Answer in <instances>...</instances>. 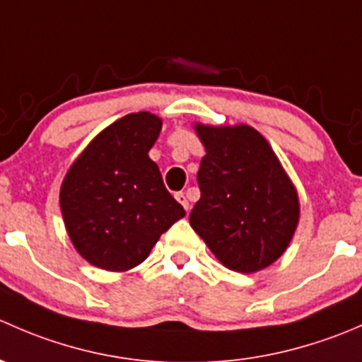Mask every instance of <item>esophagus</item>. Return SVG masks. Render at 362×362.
<instances>
[{"label": "esophagus", "instance_id": "obj_1", "mask_svg": "<svg viewBox=\"0 0 362 362\" xmlns=\"http://www.w3.org/2000/svg\"><path fill=\"white\" fill-rule=\"evenodd\" d=\"M175 198H177V202L185 208V211H189V199H187V196H185V192H177V194H175Z\"/></svg>", "mask_w": 362, "mask_h": 362}]
</instances>
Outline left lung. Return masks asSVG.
<instances>
[{
    "label": "left lung",
    "mask_w": 362,
    "mask_h": 362,
    "mask_svg": "<svg viewBox=\"0 0 362 362\" xmlns=\"http://www.w3.org/2000/svg\"><path fill=\"white\" fill-rule=\"evenodd\" d=\"M206 156L198 171L202 198L192 229L233 272L255 273L286 252L299 221V199L266 138L247 124L204 126Z\"/></svg>",
    "instance_id": "obj_1"
}]
</instances>
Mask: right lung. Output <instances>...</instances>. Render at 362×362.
Here are the masks:
<instances>
[{
  "mask_svg": "<svg viewBox=\"0 0 362 362\" xmlns=\"http://www.w3.org/2000/svg\"><path fill=\"white\" fill-rule=\"evenodd\" d=\"M163 120L129 113L101 131L76 158L61 185V211L76 252L101 269L127 272L185 215L164 187L148 151Z\"/></svg>",
  "mask_w": 362,
  "mask_h": 362,
  "instance_id": "add662e5",
  "label": "right lung"
}]
</instances>
